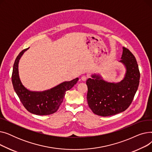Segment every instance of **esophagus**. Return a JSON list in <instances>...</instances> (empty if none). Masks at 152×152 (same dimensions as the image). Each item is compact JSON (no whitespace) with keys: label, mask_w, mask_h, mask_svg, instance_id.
<instances>
[{"label":"esophagus","mask_w":152,"mask_h":152,"mask_svg":"<svg viewBox=\"0 0 152 152\" xmlns=\"http://www.w3.org/2000/svg\"><path fill=\"white\" fill-rule=\"evenodd\" d=\"M87 79V76H86V75H83L81 76V79H82V81H86Z\"/></svg>","instance_id":"34e87169"}]
</instances>
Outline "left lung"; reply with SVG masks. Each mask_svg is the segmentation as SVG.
I'll return each mask as SVG.
<instances>
[{
  "instance_id": "1",
  "label": "left lung",
  "mask_w": 152,
  "mask_h": 152,
  "mask_svg": "<svg viewBox=\"0 0 152 152\" xmlns=\"http://www.w3.org/2000/svg\"><path fill=\"white\" fill-rule=\"evenodd\" d=\"M120 61L126 68L125 77L121 82L107 83L97 75L86 81L87 103L95 115L108 116L123 112L134 99L140 80L138 64L134 55L126 47H123Z\"/></svg>"
}]
</instances>
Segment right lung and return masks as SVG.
I'll list each match as a JSON object with an SVG mask.
<instances>
[{
    "mask_svg": "<svg viewBox=\"0 0 152 152\" xmlns=\"http://www.w3.org/2000/svg\"><path fill=\"white\" fill-rule=\"evenodd\" d=\"M28 49L23 50L16 58L12 75L14 90L23 105L29 112L37 115H49L58 110L66 92L77 82L78 77L71 81L64 82L53 88L43 92L29 91L24 87L18 75V62L21 55Z\"/></svg>",
    "mask_w": 152,
    "mask_h": 152,
    "instance_id": "add662e5",
    "label": "right lung"
}]
</instances>
